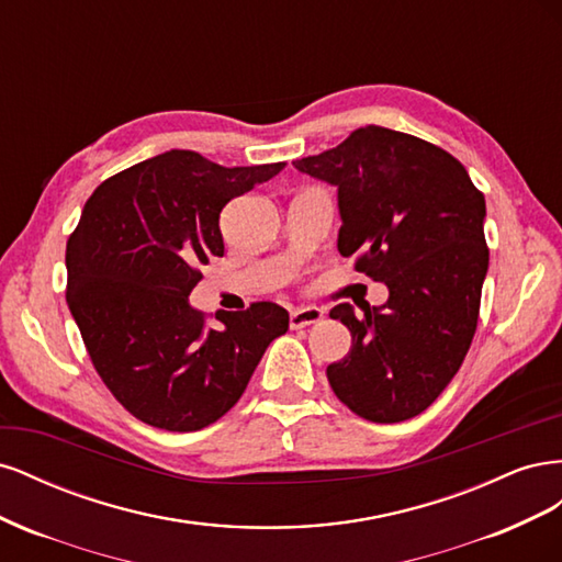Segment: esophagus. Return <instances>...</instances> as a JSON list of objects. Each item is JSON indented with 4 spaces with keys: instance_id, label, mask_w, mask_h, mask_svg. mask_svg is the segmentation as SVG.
I'll list each match as a JSON object with an SVG mask.
<instances>
[{
    "instance_id": "34e87169",
    "label": "esophagus",
    "mask_w": 562,
    "mask_h": 562,
    "mask_svg": "<svg viewBox=\"0 0 562 562\" xmlns=\"http://www.w3.org/2000/svg\"><path fill=\"white\" fill-rule=\"evenodd\" d=\"M323 310H316V307H302V310H295L291 312V328L293 330H302L307 326H314V323H321L323 321Z\"/></svg>"
}]
</instances>
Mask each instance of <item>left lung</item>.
Segmentation results:
<instances>
[{
  "instance_id": "1",
  "label": "left lung",
  "mask_w": 562,
  "mask_h": 562,
  "mask_svg": "<svg viewBox=\"0 0 562 562\" xmlns=\"http://www.w3.org/2000/svg\"><path fill=\"white\" fill-rule=\"evenodd\" d=\"M293 166L337 187L339 255H359L356 271L389 288L363 316L349 302L330 312L351 333V351L326 370L335 396L370 422L411 419L471 347L490 260L485 196L446 149L375 124Z\"/></svg>"
}]
</instances>
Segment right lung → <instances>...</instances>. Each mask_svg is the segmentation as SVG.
<instances>
[{"label":"right lung","mask_w":562,"mask_h":562,"mask_svg":"<svg viewBox=\"0 0 562 562\" xmlns=\"http://www.w3.org/2000/svg\"><path fill=\"white\" fill-rule=\"evenodd\" d=\"M283 161L225 168L171 149L105 180L65 250L67 307L114 398L149 427L199 431L241 398L288 312L255 302L217 312L190 304L201 265L223 258L220 211L283 171Z\"/></svg>","instance_id":"right-lung-1"}]
</instances>
